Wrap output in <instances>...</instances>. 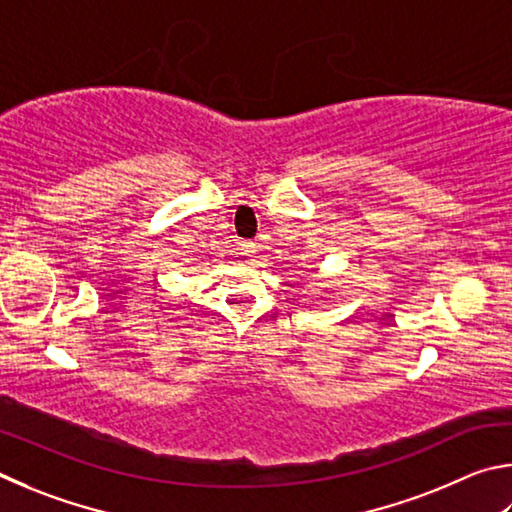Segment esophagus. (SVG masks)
<instances>
[{
	"instance_id": "34e87169",
	"label": "esophagus",
	"mask_w": 512,
	"mask_h": 512,
	"mask_svg": "<svg viewBox=\"0 0 512 512\" xmlns=\"http://www.w3.org/2000/svg\"><path fill=\"white\" fill-rule=\"evenodd\" d=\"M242 254H245L247 258H251V256H254L256 254V245H254V242H242Z\"/></svg>"
}]
</instances>
